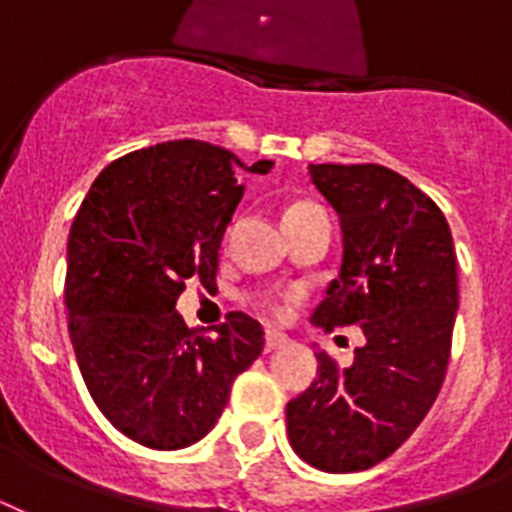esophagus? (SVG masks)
I'll return each mask as SVG.
<instances>
[{
  "label": "esophagus",
  "instance_id": "esophagus-1",
  "mask_svg": "<svg viewBox=\"0 0 512 512\" xmlns=\"http://www.w3.org/2000/svg\"><path fill=\"white\" fill-rule=\"evenodd\" d=\"M284 345H289V337L284 332H265V353H273Z\"/></svg>",
  "mask_w": 512,
  "mask_h": 512
}]
</instances>
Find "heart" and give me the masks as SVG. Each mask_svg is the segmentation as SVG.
Wrapping results in <instances>:
<instances>
[{
    "label": "heart",
    "instance_id": "1",
    "mask_svg": "<svg viewBox=\"0 0 512 512\" xmlns=\"http://www.w3.org/2000/svg\"><path fill=\"white\" fill-rule=\"evenodd\" d=\"M308 209H319L316 207V204H295V207H289L287 209V215L284 217H289V215H303V212H308ZM289 300H292V297L289 295H265V297H260V308H263L265 313H271L273 319H287V313H289Z\"/></svg>",
    "mask_w": 512,
    "mask_h": 512
}]
</instances>
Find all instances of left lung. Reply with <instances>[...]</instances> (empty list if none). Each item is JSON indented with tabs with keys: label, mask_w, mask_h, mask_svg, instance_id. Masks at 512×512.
<instances>
[{
	"label": "left lung",
	"mask_w": 512,
	"mask_h": 512,
	"mask_svg": "<svg viewBox=\"0 0 512 512\" xmlns=\"http://www.w3.org/2000/svg\"><path fill=\"white\" fill-rule=\"evenodd\" d=\"M340 217V276L313 311L366 342L345 369L319 350V377L287 404L289 444L308 465L356 473L412 436L436 401L452 350L457 255L444 212L380 164H308Z\"/></svg>",
	"instance_id": "obj_1"
}]
</instances>
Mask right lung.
Returning a JSON list of instances; mask_svg holds the SVG:
<instances>
[{"label": "right lung", "instance_id": "obj_1", "mask_svg": "<svg viewBox=\"0 0 512 512\" xmlns=\"http://www.w3.org/2000/svg\"><path fill=\"white\" fill-rule=\"evenodd\" d=\"M223 146L170 140L95 177L68 233V335L92 401L148 449H183L215 428L233 380L263 353V327L228 313L207 337L175 311L185 279L215 281L223 233L244 196Z\"/></svg>", "mask_w": 512, "mask_h": 512}]
</instances>
